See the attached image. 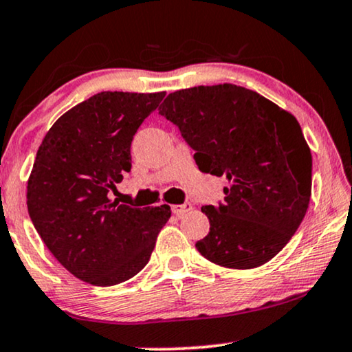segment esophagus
I'll return each instance as SVG.
<instances>
[{
    "instance_id": "esophagus-1",
    "label": "esophagus",
    "mask_w": 352,
    "mask_h": 352,
    "mask_svg": "<svg viewBox=\"0 0 352 352\" xmlns=\"http://www.w3.org/2000/svg\"><path fill=\"white\" fill-rule=\"evenodd\" d=\"M191 208H193V206H191V203L186 201L184 204H175V206H172V212L175 216H184L185 212H188Z\"/></svg>"
}]
</instances>
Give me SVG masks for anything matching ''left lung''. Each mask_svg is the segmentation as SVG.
Listing matches in <instances>:
<instances>
[{
  "label": "left lung",
  "mask_w": 352,
  "mask_h": 352,
  "mask_svg": "<svg viewBox=\"0 0 352 352\" xmlns=\"http://www.w3.org/2000/svg\"><path fill=\"white\" fill-rule=\"evenodd\" d=\"M159 115L175 124L201 172L224 175V201L203 206L209 234L197 248L235 270L265 265L304 219L312 193V154L297 120L235 84L172 92Z\"/></svg>",
  "instance_id": "obj_1"
}]
</instances>
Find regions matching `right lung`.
I'll list each match as a JSON object with an SVG mask.
<instances>
[{
	"instance_id": "right-lung-1",
	"label": "right lung",
	"mask_w": 352,
	"mask_h": 352,
	"mask_svg": "<svg viewBox=\"0 0 352 352\" xmlns=\"http://www.w3.org/2000/svg\"><path fill=\"white\" fill-rule=\"evenodd\" d=\"M166 92H100L53 123L28 182L30 221L81 281L115 286L148 265L170 206L130 208L109 191L131 168V141Z\"/></svg>"
}]
</instances>
